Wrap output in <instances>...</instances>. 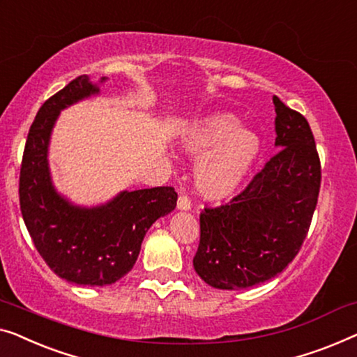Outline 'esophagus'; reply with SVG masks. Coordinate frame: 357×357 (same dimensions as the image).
I'll list each match as a JSON object with an SVG mask.
<instances>
[{
    "mask_svg": "<svg viewBox=\"0 0 357 357\" xmlns=\"http://www.w3.org/2000/svg\"><path fill=\"white\" fill-rule=\"evenodd\" d=\"M177 208L180 211H188L191 208V201L187 195H180L177 201Z\"/></svg>",
    "mask_w": 357,
    "mask_h": 357,
    "instance_id": "obj_1",
    "label": "esophagus"
}]
</instances>
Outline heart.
Listing matches in <instances>:
<instances>
[{
  "instance_id": "1",
  "label": "heart",
  "mask_w": 357,
  "mask_h": 357,
  "mask_svg": "<svg viewBox=\"0 0 357 357\" xmlns=\"http://www.w3.org/2000/svg\"><path fill=\"white\" fill-rule=\"evenodd\" d=\"M178 144L191 158H201L195 170L196 188L206 199L224 201L245 183L261 151L255 132L241 128L227 112L196 119L180 133Z\"/></svg>"
}]
</instances>
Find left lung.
<instances>
[{
    "label": "left lung",
    "instance_id": "8db88e82",
    "mask_svg": "<svg viewBox=\"0 0 357 357\" xmlns=\"http://www.w3.org/2000/svg\"><path fill=\"white\" fill-rule=\"evenodd\" d=\"M273 106L278 153L230 203L204 208L199 215L193 266L220 290L278 275L301 250L317 206L320 159L311 127L277 96Z\"/></svg>",
    "mask_w": 357,
    "mask_h": 357
}]
</instances>
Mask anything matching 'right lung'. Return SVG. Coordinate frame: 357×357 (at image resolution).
<instances>
[{
    "label": "right lung",
    "mask_w": 357,
    "mask_h": 357,
    "mask_svg": "<svg viewBox=\"0 0 357 357\" xmlns=\"http://www.w3.org/2000/svg\"><path fill=\"white\" fill-rule=\"evenodd\" d=\"M98 93L100 86L80 75L43 102L29 130L19 178L20 211L40 256L56 275L89 287L111 285L130 272L149 227L177 206L172 187L121 191L95 208L72 204L56 191L48 166L56 119Z\"/></svg>",
    "instance_id": "obj_1"
}]
</instances>
